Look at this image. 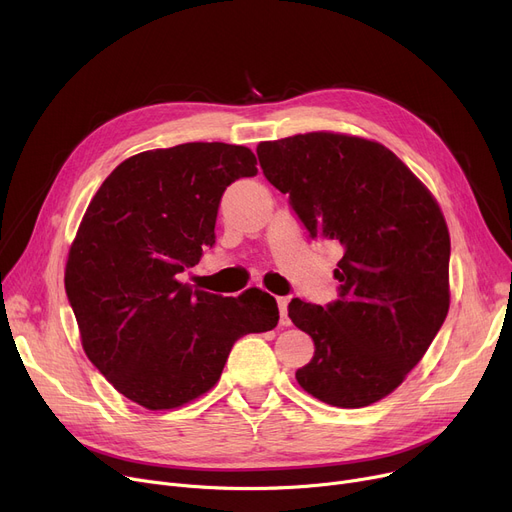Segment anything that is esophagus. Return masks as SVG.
<instances>
[{"instance_id": "1", "label": "esophagus", "mask_w": 512, "mask_h": 512, "mask_svg": "<svg viewBox=\"0 0 512 512\" xmlns=\"http://www.w3.org/2000/svg\"><path fill=\"white\" fill-rule=\"evenodd\" d=\"M278 309H280V324L290 326V317H288V297H278Z\"/></svg>"}]
</instances>
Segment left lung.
Returning <instances> with one entry per match:
<instances>
[{
  "label": "left lung",
  "mask_w": 512,
  "mask_h": 512,
  "mask_svg": "<svg viewBox=\"0 0 512 512\" xmlns=\"http://www.w3.org/2000/svg\"><path fill=\"white\" fill-rule=\"evenodd\" d=\"M257 157L309 236L342 249L338 299L326 307L301 299L288 305L292 324L315 344L297 382L340 409L378 402L421 361L446 319L444 215L380 143L309 132L259 143Z\"/></svg>",
  "instance_id": "left-lung-1"
}]
</instances>
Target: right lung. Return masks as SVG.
Listing matches in <instances>:
<instances>
[{
	"instance_id": "obj_1",
	"label": "right lung",
	"mask_w": 512,
	"mask_h": 512,
	"mask_svg": "<svg viewBox=\"0 0 512 512\" xmlns=\"http://www.w3.org/2000/svg\"><path fill=\"white\" fill-rule=\"evenodd\" d=\"M251 149L184 143L134 155L105 178L70 247L66 294L89 361L149 411L176 409L220 380L234 342L278 324L274 297L180 282L215 245L220 199L257 174Z\"/></svg>"
}]
</instances>
